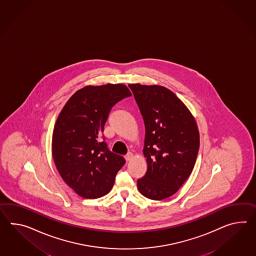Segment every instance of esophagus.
Returning <instances> with one entry per match:
<instances>
[{
	"label": "esophagus",
	"instance_id": "34e87169",
	"mask_svg": "<svg viewBox=\"0 0 256 256\" xmlns=\"http://www.w3.org/2000/svg\"><path fill=\"white\" fill-rule=\"evenodd\" d=\"M132 157H133V154H132L131 152H128V154L125 156L126 161H130L131 159H132Z\"/></svg>",
	"mask_w": 256,
	"mask_h": 256
}]
</instances>
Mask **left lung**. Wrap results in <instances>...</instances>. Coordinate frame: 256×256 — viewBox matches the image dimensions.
Returning <instances> with one entry per match:
<instances>
[{
    "label": "left lung",
    "mask_w": 256,
    "mask_h": 256,
    "mask_svg": "<svg viewBox=\"0 0 256 256\" xmlns=\"http://www.w3.org/2000/svg\"><path fill=\"white\" fill-rule=\"evenodd\" d=\"M145 126L144 154L148 169L138 180L150 200L174 195L192 174L200 147L198 126L187 106L168 88L130 84Z\"/></svg>",
    "instance_id": "8db88e82"
}]
</instances>
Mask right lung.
<instances>
[{
  "label": "right lung",
  "instance_id": "1",
  "mask_svg": "<svg viewBox=\"0 0 256 256\" xmlns=\"http://www.w3.org/2000/svg\"><path fill=\"white\" fill-rule=\"evenodd\" d=\"M131 96L124 84L86 86L73 94L59 114L52 152L57 170L76 194L96 199L112 190L124 157L108 150L102 136L112 106Z\"/></svg>",
  "mask_w": 256,
  "mask_h": 256
}]
</instances>
